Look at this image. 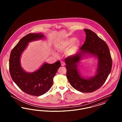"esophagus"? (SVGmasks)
<instances>
[{"mask_svg":"<svg viewBox=\"0 0 122 122\" xmlns=\"http://www.w3.org/2000/svg\"><path fill=\"white\" fill-rule=\"evenodd\" d=\"M61 65L63 66L65 65V63L64 62V61H61Z\"/></svg>","mask_w":122,"mask_h":122,"instance_id":"esophagus-1","label":"esophagus"}]
</instances>
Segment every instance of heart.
Instances as JSON below:
<instances>
[{
    "instance_id": "b5f03b06",
    "label": "heart",
    "mask_w": 122,
    "mask_h": 122,
    "mask_svg": "<svg viewBox=\"0 0 122 122\" xmlns=\"http://www.w3.org/2000/svg\"><path fill=\"white\" fill-rule=\"evenodd\" d=\"M81 42L80 40L76 39L74 37H71L59 44L58 47L65 49L70 47L68 52L70 55H73L78 51Z\"/></svg>"
}]
</instances>
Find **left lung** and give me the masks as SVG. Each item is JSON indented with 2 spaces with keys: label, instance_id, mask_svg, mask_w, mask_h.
<instances>
[{
  "label": "left lung",
  "instance_id": "obj_1",
  "mask_svg": "<svg viewBox=\"0 0 122 122\" xmlns=\"http://www.w3.org/2000/svg\"><path fill=\"white\" fill-rule=\"evenodd\" d=\"M86 41L80 51L75 55L65 58L66 76L71 86L80 92L90 93L101 87L110 73L112 60L107 43L93 31L84 29ZM89 56L98 60L95 75L85 77L81 76L78 69L80 61Z\"/></svg>",
  "mask_w": 122,
  "mask_h": 122
}]
</instances>
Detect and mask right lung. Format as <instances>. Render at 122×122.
Segmentation results:
<instances>
[{
  "instance_id": "obj_1",
  "label": "right lung",
  "mask_w": 122,
  "mask_h": 122,
  "mask_svg": "<svg viewBox=\"0 0 122 122\" xmlns=\"http://www.w3.org/2000/svg\"><path fill=\"white\" fill-rule=\"evenodd\" d=\"M45 38L43 33H30L24 36L12 50L9 60V70L13 81L24 92L40 96L47 92L53 83V79L61 66L58 60L55 63L45 62L34 72L29 73L22 68L20 58L29 42Z\"/></svg>"
}]
</instances>
